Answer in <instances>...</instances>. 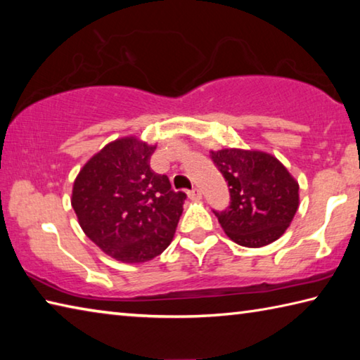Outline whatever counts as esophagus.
I'll list each match as a JSON object with an SVG mask.
<instances>
[{
	"instance_id": "esophagus-1",
	"label": "esophagus",
	"mask_w": 360,
	"mask_h": 360,
	"mask_svg": "<svg viewBox=\"0 0 360 360\" xmlns=\"http://www.w3.org/2000/svg\"><path fill=\"white\" fill-rule=\"evenodd\" d=\"M187 195H188V198H191V200H200V198H202V191H200V188H192V191L188 192Z\"/></svg>"
}]
</instances>
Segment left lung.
Segmentation results:
<instances>
[{"mask_svg":"<svg viewBox=\"0 0 360 360\" xmlns=\"http://www.w3.org/2000/svg\"><path fill=\"white\" fill-rule=\"evenodd\" d=\"M210 155L229 184L230 205L214 211L229 238L246 248L276 241L298 210V182L288 168L262 150L229 148Z\"/></svg>","mask_w":360,"mask_h":360,"instance_id":"8db88e82","label":"left lung"}]
</instances>
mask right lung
<instances>
[{"label":"right lung","mask_w":360,"mask_h":360,"mask_svg":"<svg viewBox=\"0 0 360 360\" xmlns=\"http://www.w3.org/2000/svg\"><path fill=\"white\" fill-rule=\"evenodd\" d=\"M155 146L135 136L106 144L85 163L71 205L84 233L124 264L160 255L173 241L186 193L150 169Z\"/></svg>","instance_id":"obj_1"}]
</instances>
